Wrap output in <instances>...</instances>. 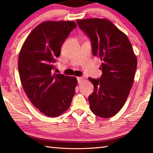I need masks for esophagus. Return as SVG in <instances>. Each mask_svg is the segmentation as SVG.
<instances>
[{"mask_svg":"<svg viewBox=\"0 0 153 153\" xmlns=\"http://www.w3.org/2000/svg\"><path fill=\"white\" fill-rule=\"evenodd\" d=\"M77 82H78V83H81L83 81V77H77Z\"/></svg>","mask_w":153,"mask_h":153,"instance_id":"obj_1","label":"esophagus"}]
</instances>
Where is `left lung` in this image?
<instances>
[{
	"label": "left lung",
	"instance_id": "8db88e82",
	"mask_svg": "<svg viewBox=\"0 0 153 153\" xmlns=\"http://www.w3.org/2000/svg\"><path fill=\"white\" fill-rule=\"evenodd\" d=\"M91 41L93 56L102 60L99 79L89 77L94 91L89 96L90 108L100 118L118 113L124 105L134 82L137 58L126 35L106 19H77Z\"/></svg>",
	"mask_w": 153,
	"mask_h": 153
}]
</instances>
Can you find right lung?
<instances>
[{
    "mask_svg": "<svg viewBox=\"0 0 153 153\" xmlns=\"http://www.w3.org/2000/svg\"><path fill=\"white\" fill-rule=\"evenodd\" d=\"M71 21L41 23L32 31L19 52L18 71L21 83L32 104L41 112L56 117L69 108L77 80L54 74V63L70 32Z\"/></svg>",
    "mask_w": 153,
    "mask_h": 153,
    "instance_id": "1",
    "label": "right lung"
}]
</instances>
